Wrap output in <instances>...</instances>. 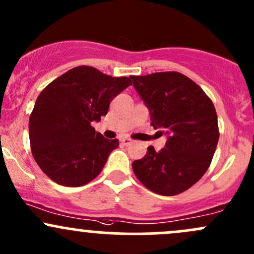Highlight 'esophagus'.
<instances>
[{
    "instance_id": "esophagus-1",
    "label": "esophagus",
    "mask_w": 254,
    "mask_h": 254,
    "mask_svg": "<svg viewBox=\"0 0 254 254\" xmlns=\"http://www.w3.org/2000/svg\"><path fill=\"white\" fill-rule=\"evenodd\" d=\"M130 143H132V140H130L129 138H122L121 139V144H122V145L127 146V145H129Z\"/></svg>"
}]
</instances>
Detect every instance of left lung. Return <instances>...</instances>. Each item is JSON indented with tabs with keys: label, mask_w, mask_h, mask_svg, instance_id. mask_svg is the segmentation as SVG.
Listing matches in <instances>:
<instances>
[{
	"label": "left lung",
	"mask_w": 254,
	"mask_h": 254,
	"mask_svg": "<svg viewBox=\"0 0 254 254\" xmlns=\"http://www.w3.org/2000/svg\"><path fill=\"white\" fill-rule=\"evenodd\" d=\"M151 114V126L167 134L165 148L149 146L132 163L138 181L150 191L178 195L208 170L219 139L218 117L211 98L188 76L177 71L130 76Z\"/></svg>",
	"instance_id": "8db88e82"
}]
</instances>
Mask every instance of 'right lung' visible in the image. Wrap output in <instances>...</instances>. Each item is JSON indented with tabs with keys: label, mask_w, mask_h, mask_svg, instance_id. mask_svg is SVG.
<instances>
[{
	"label": "right lung",
	"mask_w": 254,
	"mask_h": 254,
	"mask_svg": "<svg viewBox=\"0 0 254 254\" xmlns=\"http://www.w3.org/2000/svg\"><path fill=\"white\" fill-rule=\"evenodd\" d=\"M130 84L129 77L81 65L41 92L29 119V137L32 156L48 178L75 188L102 172L119 140L104 138L91 125L108 114L111 100Z\"/></svg>",
	"instance_id": "add662e5"
}]
</instances>
